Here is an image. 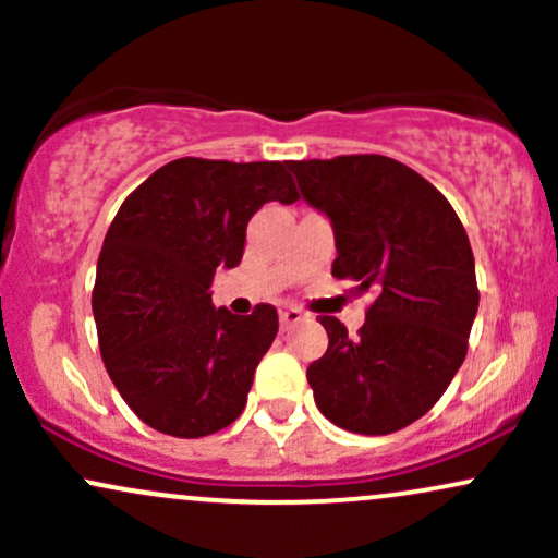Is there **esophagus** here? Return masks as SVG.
Instances as JSON below:
<instances>
[{"label":"esophagus","instance_id":"1","mask_svg":"<svg viewBox=\"0 0 558 558\" xmlns=\"http://www.w3.org/2000/svg\"><path fill=\"white\" fill-rule=\"evenodd\" d=\"M306 315L301 310H296V306H288V310H280V328L283 330H291L293 325L304 323Z\"/></svg>","mask_w":558,"mask_h":558}]
</instances>
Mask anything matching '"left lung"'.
Instances as JSON below:
<instances>
[{
    "mask_svg": "<svg viewBox=\"0 0 558 558\" xmlns=\"http://www.w3.org/2000/svg\"><path fill=\"white\" fill-rule=\"evenodd\" d=\"M301 196L330 217L332 278L373 304L356 336L323 315L328 351L306 369L319 412L388 435L435 407L466 356L480 291L470 239L448 198L383 155L288 162Z\"/></svg>",
    "mask_w": 558,
    "mask_h": 558,
    "instance_id": "8db88e82",
    "label": "left lung"
}]
</instances>
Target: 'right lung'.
<instances>
[{"label":"right lung","mask_w":558,"mask_h":558,"mask_svg":"<svg viewBox=\"0 0 558 558\" xmlns=\"http://www.w3.org/2000/svg\"><path fill=\"white\" fill-rule=\"evenodd\" d=\"M299 198L283 162L183 157L151 172L114 215L94 283L101 360L138 420L204 438L241 417L278 312L215 310L220 267L243 257L262 204Z\"/></svg>","instance_id":"add662e5"}]
</instances>
